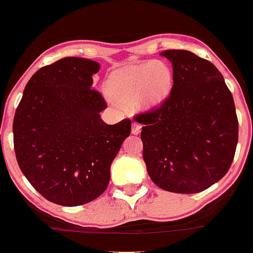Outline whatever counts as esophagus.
Returning <instances> with one entry per match:
<instances>
[{
  "label": "esophagus",
  "mask_w": 253,
  "mask_h": 253,
  "mask_svg": "<svg viewBox=\"0 0 253 253\" xmlns=\"http://www.w3.org/2000/svg\"><path fill=\"white\" fill-rule=\"evenodd\" d=\"M139 132H141V125L137 122H132V133L138 134Z\"/></svg>",
  "instance_id": "esophagus-1"
}]
</instances>
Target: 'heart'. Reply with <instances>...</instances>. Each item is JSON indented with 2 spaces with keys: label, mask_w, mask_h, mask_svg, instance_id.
<instances>
[{
  "label": "heart",
  "mask_w": 253,
  "mask_h": 253,
  "mask_svg": "<svg viewBox=\"0 0 253 253\" xmlns=\"http://www.w3.org/2000/svg\"><path fill=\"white\" fill-rule=\"evenodd\" d=\"M173 84L170 68L162 61L147 60L112 73L107 82L109 100L122 109L137 104L143 109L161 105Z\"/></svg>",
  "instance_id": "1"
}]
</instances>
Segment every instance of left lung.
I'll return each instance as SVG.
<instances>
[{"label": "left lung", "instance_id": "1", "mask_svg": "<svg viewBox=\"0 0 253 253\" xmlns=\"http://www.w3.org/2000/svg\"><path fill=\"white\" fill-rule=\"evenodd\" d=\"M173 87L156 109L136 116L149 178L179 194L200 193L231 167L239 141L235 102L212 63L188 50H164Z\"/></svg>", "mask_w": 253, "mask_h": 253}]
</instances>
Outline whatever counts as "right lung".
Here are the masks:
<instances>
[{"label":"right lung","mask_w":253,"mask_h":253,"mask_svg":"<svg viewBox=\"0 0 253 253\" xmlns=\"http://www.w3.org/2000/svg\"><path fill=\"white\" fill-rule=\"evenodd\" d=\"M97 61L68 56L41 68L24 87L13 119V144L22 173L54 204L78 207L99 198L131 120L107 125V107L92 89Z\"/></svg>","instance_id":"add662e5"}]
</instances>
